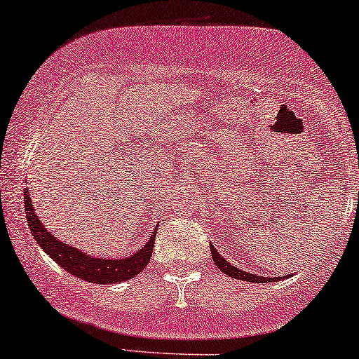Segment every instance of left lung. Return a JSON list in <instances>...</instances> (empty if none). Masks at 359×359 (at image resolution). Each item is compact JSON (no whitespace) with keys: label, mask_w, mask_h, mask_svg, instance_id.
<instances>
[{"label":"left lung","mask_w":359,"mask_h":359,"mask_svg":"<svg viewBox=\"0 0 359 359\" xmlns=\"http://www.w3.org/2000/svg\"><path fill=\"white\" fill-rule=\"evenodd\" d=\"M210 252H212L213 263L217 265V269H219L222 273L232 276V278H237L242 281H250V283H270V281H280V280H285L290 276V275H285V276H273V278H270V276H260V275L250 273V271L240 270V269H237V266H233L230 262H226L225 258L220 255L219 250H217L215 247H212V245H210Z\"/></svg>","instance_id":"1"}]
</instances>
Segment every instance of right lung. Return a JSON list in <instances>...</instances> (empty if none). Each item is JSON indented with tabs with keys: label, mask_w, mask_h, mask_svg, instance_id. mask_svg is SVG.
I'll use <instances>...</instances> for the list:
<instances>
[{
	"label": "right lung",
	"mask_w": 359,
	"mask_h": 359,
	"mask_svg": "<svg viewBox=\"0 0 359 359\" xmlns=\"http://www.w3.org/2000/svg\"><path fill=\"white\" fill-rule=\"evenodd\" d=\"M25 210L33 238L43 248L44 253L51 257L57 265H61L67 273L89 281V283H121V281L133 278V276L146 269L152 257L157 226L154 229L147 243L142 248H139L134 255L126 258H97L61 242V240L56 238V235L49 232L36 215L28 189H25Z\"/></svg>",
	"instance_id": "add662e5"
}]
</instances>
